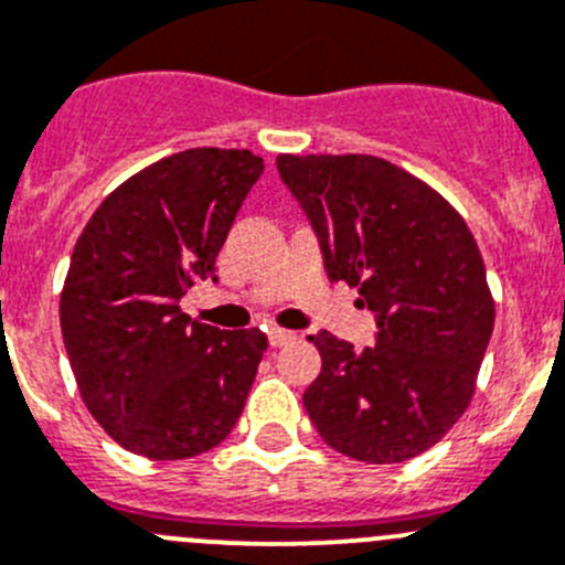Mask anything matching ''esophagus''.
<instances>
[{"instance_id": "1", "label": "esophagus", "mask_w": 565, "mask_h": 565, "mask_svg": "<svg viewBox=\"0 0 565 565\" xmlns=\"http://www.w3.org/2000/svg\"><path fill=\"white\" fill-rule=\"evenodd\" d=\"M270 345L273 348H284V345H289V342H295L298 340V334H295V331H287V329H270Z\"/></svg>"}]
</instances>
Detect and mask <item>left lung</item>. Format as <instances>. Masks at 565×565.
Masks as SVG:
<instances>
[{
    "label": "left lung",
    "mask_w": 565,
    "mask_h": 565,
    "mask_svg": "<svg viewBox=\"0 0 565 565\" xmlns=\"http://www.w3.org/2000/svg\"><path fill=\"white\" fill-rule=\"evenodd\" d=\"M318 231L331 281L360 289L376 340L356 351L331 331L303 407L331 449L390 466L424 455L460 420L493 334L477 239L440 192L376 156L276 158Z\"/></svg>",
    "instance_id": "left-lung-1"
}]
</instances>
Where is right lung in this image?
Here are the masks:
<instances>
[{
    "instance_id": "1",
    "label": "right lung",
    "mask_w": 565,
    "mask_h": 565,
    "mask_svg": "<svg viewBox=\"0 0 565 565\" xmlns=\"http://www.w3.org/2000/svg\"><path fill=\"white\" fill-rule=\"evenodd\" d=\"M265 161L194 147L119 183L83 228L61 292V331L83 404L122 449L186 460L239 420L267 334L181 312Z\"/></svg>"
}]
</instances>
